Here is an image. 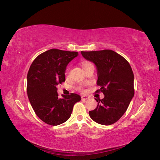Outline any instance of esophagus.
<instances>
[{"instance_id":"1","label":"esophagus","mask_w":160,"mask_h":160,"mask_svg":"<svg viewBox=\"0 0 160 160\" xmlns=\"http://www.w3.org/2000/svg\"><path fill=\"white\" fill-rule=\"evenodd\" d=\"M89 99V97H87V96H82V97H81V100L85 101V100H88V99Z\"/></svg>"}]
</instances>
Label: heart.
I'll return each mask as SVG.
<instances>
[{"label": "heart", "mask_w": 160, "mask_h": 160, "mask_svg": "<svg viewBox=\"0 0 160 160\" xmlns=\"http://www.w3.org/2000/svg\"><path fill=\"white\" fill-rule=\"evenodd\" d=\"M93 66H94V65H93V64H92L91 62H89V61H85V62H84L83 63V69H84L85 71L87 69H88V68H89V67H93ZM68 73H69V69H67V70L66 71V75H67ZM77 89L79 91H80V92H84V91H85V89H83V87H82V86L77 87Z\"/></svg>", "instance_id": "heart-1"}]
</instances>
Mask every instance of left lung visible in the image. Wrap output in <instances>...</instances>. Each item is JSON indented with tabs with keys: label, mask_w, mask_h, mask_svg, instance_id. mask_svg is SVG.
Returning <instances> with one entry per match:
<instances>
[{
	"label": "left lung",
	"mask_w": 160,
	"mask_h": 160,
	"mask_svg": "<svg viewBox=\"0 0 160 160\" xmlns=\"http://www.w3.org/2000/svg\"><path fill=\"white\" fill-rule=\"evenodd\" d=\"M87 60L95 64L98 72L95 93L102 92V99H95L97 108L89 112L90 118L101 125L113 124L122 117L134 95V76L129 62L116 52L105 49L81 51Z\"/></svg>",
	"instance_id": "obj_1"
}]
</instances>
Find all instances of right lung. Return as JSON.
I'll return each mask as SVG.
<instances>
[{
  "label": "right lung",
  "instance_id": "1",
  "mask_svg": "<svg viewBox=\"0 0 160 160\" xmlns=\"http://www.w3.org/2000/svg\"><path fill=\"white\" fill-rule=\"evenodd\" d=\"M77 55V52L52 49L37 56L28 70V99L36 115L47 124L54 126L65 122L74 105L81 101L79 95L72 93L59 98L57 88L65 81L66 67Z\"/></svg>",
  "mask_w": 160,
  "mask_h": 160
}]
</instances>
